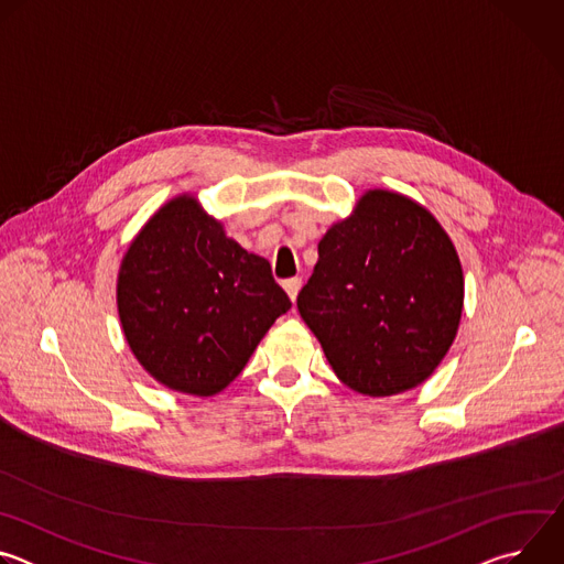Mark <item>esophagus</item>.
<instances>
[{"mask_svg":"<svg viewBox=\"0 0 564 564\" xmlns=\"http://www.w3.org/2000/svg\"><path fill=\"white\" fill-rule=\"evenodd\" d=\"M283 288H285V292L290 294V299L294 301V299H296V294H299V290H301V279H299V276L288 279V281H283Z\"/></svg>","mask_w":564,"mask_h":564,"instance_id":"obj_1","label":"esophagus"}]
</instances>
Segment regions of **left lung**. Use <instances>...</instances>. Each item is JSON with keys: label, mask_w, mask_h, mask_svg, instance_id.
<instances>
[{"label": "left lung", "mask_w": 564, "mask_h": 564, "mask_svg": "<svg viewBox=\"0 0 564 564\" xmlns=\"http://www.w3.org/2000/svg\"><path fill=\"white\" fill-rule=\"evenodd\" d=\"M464 276L442 225L415 200L372 189L333 225L296 307L335 375L388 397L415 388L448 352Z\"/></svg>", "instance_id": "8db88e82"}]
</instances>
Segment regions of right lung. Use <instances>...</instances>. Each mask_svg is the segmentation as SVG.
Returning <instances> with one entry per match:
<instances>
[{
	"label": "right lung",
	"mask_w": 564,
	"mask_h": 564,
	"mask_svg": "<svg viewBox=\"0 0 564 564\" xmlns=\"http://www.w3.org/2000/svg\"><path fill=\"white\" fill-rule=\"evenodd\" d=\"M290 305L270 263L189 196L160 209L120 265L118 312L135 359L160 383L198 397L229 386Z\"/></svg>",
	"instance_id": "right-lung-1"
}]
</instances>
